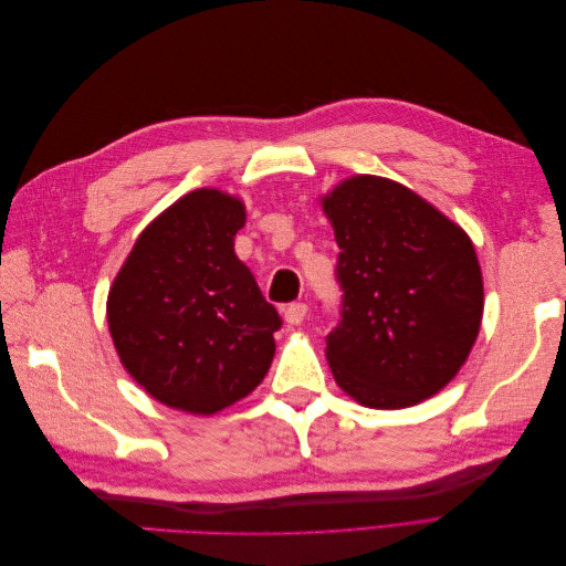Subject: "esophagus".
<instances>
[{
    "label": "esophagus",
    "instance_id": "1",
    "mask_svg": "<svg viewBox=\"0 0 566 566\" xmlns=\"http://www.w3.org/2000/svg\"><path fill=\"white\" fill-rule=\"evenodd\" d=\"M283 316H285V321H287L290 325H300V323L304 321V316H306V304H304V302L287 304L285 310H283Z\"/></svg>",
    "mask_w": 566,
    "mask_h": 566
}]
</instances>
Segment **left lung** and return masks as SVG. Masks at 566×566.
<instances>
[{
  "mask_svg": "<svg viewBox=\"0 0 566 566\" xmlns=\"http://www.w3.org/2000/svg\"><path fill=\"white\" fill-rule=\"evenodd\" d=\"M339 248L337 323L325 354L337 385L370 408H406L447 387L484 310L470 238L406 186L354 177L323 198Z\"/></svg>",
  "mask_w": 566,
  "mask_h": 566,
  "instance_id": "left-lung-1",
  "label": "left lung"
}]
</instances>
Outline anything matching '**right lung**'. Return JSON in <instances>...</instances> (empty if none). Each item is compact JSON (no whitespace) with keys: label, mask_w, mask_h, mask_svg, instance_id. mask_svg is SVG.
Here are the masks:
<instances>
[{"label":"right lung","mask_w":566,"mask_h":566,"mask_svg":"<svg viewBox=\"0 0 566 566\" xmlns=\"http://www.w3.org/2000/svg\"><path fill=\"white\" fill-rule=\"evenodd\" d=\"M243 202L200 188L139 235L108 297L123 366L153 399L217 413L264 380L283 318L233 252Z\"/></svg>","instance_id":"right-lung-1"}]
</instances>
